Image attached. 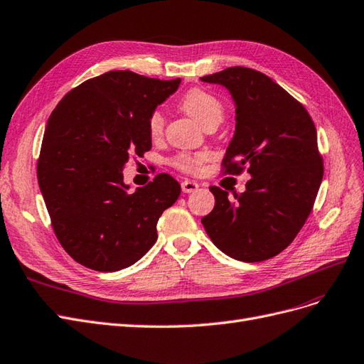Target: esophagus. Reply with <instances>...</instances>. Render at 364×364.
Instances as JSON below:
<instances>
[{
  "instance_id": "34e87169",
  "label": "esophagus",
  "mask_w": 364,
  "mask_h": 364,
  "mask_svg": "<svg viewBox=\"0 0 364 364\" xmlns=\"http://www.w3.org/2000/svg\"><path fill=\"white\" fill-rule=\"evenodd\" d=\"M198 187H199V184L195 183V181H191V180L181 181V191H183L184 193H192V192L198 191Z\"/></svg>"
}]
</instances>
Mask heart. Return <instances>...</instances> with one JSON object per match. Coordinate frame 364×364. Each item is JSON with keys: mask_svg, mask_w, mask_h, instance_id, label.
Returning <instances> with one entry per match:
<instances>
[{"mask_svg": "<svg viewBox=\"0 0 364 364\" xmlns=\"http://www.w3.org/2000/svg\"><path fill=\"white\" fill-rule=\"evenodd\" d=\"M181 109L191 116V118L204 127L210 121L220 122L224 116L220 101L203 89H192L186 93L181 100ZM148 130L151 137H159L163 130V116L160 112H154L149 116ZM204 157L196 154H180L172 160L173 166H177L186 172H195L201 166Z\"/></svg>", "mask_w": 364, "mask_h": 364, "instance_id": "heart-1", "label": "heart"}]
</instances>
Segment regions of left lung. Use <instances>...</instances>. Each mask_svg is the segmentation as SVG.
Wrapping results in <instances>:
<instances>
[{
  "mask_svg": "<svg viewBox=\"0 0 364 364\" xmlns=\"http://www.w3.org/2000/svg\"><path fill=\"white\" fill-rule=\"evenodd\" d=\"M225 87L236 107V130L224 157L225 172L246 166L243 193L216 186L215 208L201 219L218 248L240 262L272 259L306 224L323 177L318 133L304 105L267 75L234 66L201 77Z\"/></svg>",
  "mask_w": 364,
  "mask_h": 364,
  "instance_id": "8db88e82",
  "label": "left lung"
}]
</instances>
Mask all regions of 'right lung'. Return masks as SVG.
Returning a JSON list of instances; mask_svg holds the SVG:
<instances>
[{"mask_svg": "<svg viewBox=\"0 0 364 364\" xmlns=\"http://www.w3.org/2000/svg\"><path fill=\"white\" fill-rule=\"evenodd\" d=\"M180 83L110 71L66 93L53 110L38 181L55 236L77 263L116 272L156 243L159 218L181 187L169 173H159L128 192L122 171L132 154L151 149L149 116Z\"/></svg>", "mask_w": 364, "mask_h": 364, "instance_id": "add662e5", "label": "right lung"}]
</instances>
